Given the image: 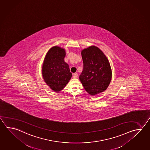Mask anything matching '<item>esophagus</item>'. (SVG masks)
<instances>
[{"label":"esophagus","mask_w":150,"mask_h":150,"mask_svg":"<svg viewBox=\"0 0 150 150\" xmlns=\"http://www.w3.org/2000/svg\"><path fill=\"white\" fill-rule=\"evenodd\" d=\"M77 76H78L77 74H73V78H76L77 77Z\"/></svg>","instance_id":"34e87169"}]
</instances>
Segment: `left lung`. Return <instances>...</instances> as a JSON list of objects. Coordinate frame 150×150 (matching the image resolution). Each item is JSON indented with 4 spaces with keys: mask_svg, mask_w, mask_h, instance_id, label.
Masks as SVG:
<instances>
[{
    "mask_svg": "<svg viewBox=\"0 0 150 150\" xmlns=\"http://www.w3.org/2000/svg\"><path fill=\"white\" fill-rule=\"evenodd\" d=\"M83 70L79 79L86 91L91 96L107 88L111 80L112 71L107 57L97 47L92 45L81 51Z\"/></svg>",
    "mask_w": 150,
    "mask_h": 150,
    "instance_id": "obj_1",
    "label": "left lung"
}]
</instances>
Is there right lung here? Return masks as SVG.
<instances>
[{
	"mask_svg": "<svg viewBox=\"0 0 150 150\" xmlns=\"http://www.w3.org/2000/svg\"><path fill=\"white\" fill-rule=\"evenodd\" d=\"M65 56L64 49L54 46L48 51L43 63L44 81L55 92L62 90L72 76L69 66L64 61Z\"/></svg>",
	"mask_w": 150,
	"mask_h": 150,
	"instance_id": "1",
	"label": "right lung"
}]
</instances>
